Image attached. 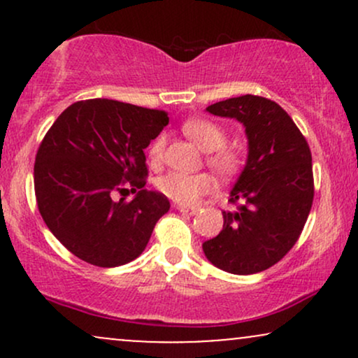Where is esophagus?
I'll return each instance as SVG.
<instances>
[{
  "mask_svg": "<svg viewBox=\"0 0 358 358\" xmlns=\"http://www.w3.org/2000/svg\"><path fill=\"white\" fill-rule=\"evenodd\" d=\"M176 210L185 213V215H195L196 213L195 207H185V205H176Z\"/></svg>",
  "mask_w": 358,
  "mask_h": 358,
  "instance_id": "1",
  "label": "esophagus"
}]
</instances>
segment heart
Instances as JSON below:
<instances>
[{"instance_id":"b5f03b06","label":"heart","mask_w":358,"mask_h":358,"mask_svg":"<svg viewBox=\"0 0 358 358\" xmlns=\"http://www.w3.org/2000/svg\"><path fill=\"white\" fill-rule=\"evenodd\" d=\"M183 131L200 150L210 153L207 163L213 171H217L220 176H231L239 171L242 165L241 155L237 151L224 148L227 134L217 122L207 121V119H192V121L185 122ZM163 150H165V138H156L150 148L151 162H159ZM156 187L173 202L192 205L200 196L212 190V180L205 173L190 175L182 173V171H170L156 182Z\"/></svg>"}]
</instances>
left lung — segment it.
<instances>
[{"instance_id":"obj_1","label":"left lung","mask_w":358,"mask_h":358,"mask_svg":"<svg viewBox=\"0 0 358 358\" xmlns=\"http://www.w3.org/2000/svg\"><path fill=\"white\" fill-rule=\"evenodd\" d=\"M213 116L239 121L248 159L231 190L234 212L205 241V257L231 274H256L276 264L296 244L313 203L311 151L293 119L274 101L241 96L208 106Z\"/></svg>"}]
</instances>
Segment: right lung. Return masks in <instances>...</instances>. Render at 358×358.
Returning a JSON list of instances; mask_svg holds the SVG:
<instances>
[{
  "label": "right lung",
  "mask_w": 358,
  "mask_h": 358,
  "mask_svg": "<svg viewBox=\"0 0 358 358\" xmlns=\"http://www.w3.org/2000/svg\"><path fill=\"white\" fill-rule=\"evenodd\" d=\"M166 124L165 110L113 99L76 102L53 122L35 158V195L47 227L73 256L116 268L145 250L170 210L163 193L145 188V150ZM126 182L140 192L116 203L113 192Z\"/></svg>",
  "instance_id": "1"
}]
</instances>
